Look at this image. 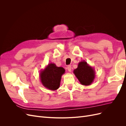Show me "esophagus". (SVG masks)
I'll return each instance as SVG.
<instances>
[{"label":"esophagus","instance_id":"34e87169","mask_svg":"<svg viewBox=\"0 0 126 126\" xmlns=\"http://www.w3.org/2000/svg\"><path fill=\"white\" fill-rule=\"evenodd\" d=\"M67 69H68V71L71 72V66H68Z\"/></svg>","mask_w":126,"mask_h":126}]
</instances>
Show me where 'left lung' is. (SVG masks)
<instances>
[{"label": "left lung", "instance_id": "8db88e82", "mask_svg": "<svg viewBox=\"0 0 126 126\" xmlns=\"http://www.w3.org/2000/svg\"><path fill=\"white\" fill-rule=\"evenodd\" d=\"M73 72L80 83L84 86L90 85L93 82L96 76L94 68L85 60L79 63L78 67Z\"/></svg>", "mask_w": 126, "mask_h": 126}]
</instances>
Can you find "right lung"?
Wrapping results in <instances>:
<instances>
[{
    "label": "right lung",
    "mask_w": 126,
    "mask_h": 126,
    "mask_svg": "<svg viewBox=\"0 0 126 126\" xmlns=\"http://www.w3.org/2000/svg\"><path fill=\"white\" fill-rule=\"evenodd\" d=\"M65 72L63 67H57L54 63H49L40 72V81L45 88L50 90L58 89L62 76Z\"/></svg>",
    "instance_id": "1"
}]
</instances>
